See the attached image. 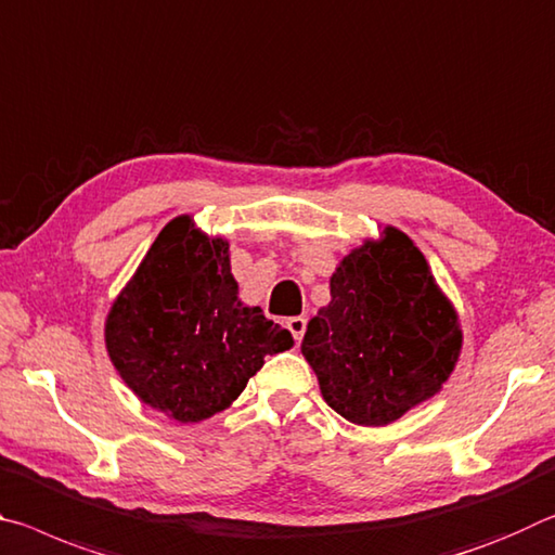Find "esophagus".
<instances>
[{"instance_id": "obj_1", "label": "esophagus", "mask_w": 555, "mask_h": 555, "mask_svg": "<svg viewBox=\"0 0 555 555\" xmlns=\"http://www.w3.org/2000/svg\"><path fill=\"white\" fill-rule=\"evenodd\" d=\"M287 330H289V334H293V337H295V341H302L305 330H307V320H305V317H289V320H287Z\"/></svg>"}]
</instances>
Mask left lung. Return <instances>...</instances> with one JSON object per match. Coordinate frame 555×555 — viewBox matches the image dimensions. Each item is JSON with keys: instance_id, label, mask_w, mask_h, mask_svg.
<instances>
[{"instance_id": "obj_1", "label": "left lung", "mask_w": 555, "mask_h": 555, "mask_svg": "<svg viewBox=\"0 0 555 555\" xmlns=\"http://www.w3.org/2000/svg\"><path fill=\"white\" fill-rule=\"evenodd\" d=\"M302 357L326 405L384 428L440 393L462 351L460 314L408 235L386 225L339 260Z\"/></svg>"}]
</instances>
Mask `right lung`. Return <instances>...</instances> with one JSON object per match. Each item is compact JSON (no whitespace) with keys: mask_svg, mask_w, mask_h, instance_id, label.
I'll return each mask as SVG.
<instances>
[{"mask_svg":"<svg viewBox=\"0 0 555 555\" xmlns=\"http://www.w3.org/2000/svg\"><path fill=\"white\" fill-rule=\"evenodd\" d=\"M293 334L243 305L223 235L181 214L113 299L105 349L144 405L177 423H202L243 393L266 357L293 347Z\"/></svg>","mask_w":555,"mask_h":555,"instance_id":"add662e5","label":"right lung"}]
</instances>
